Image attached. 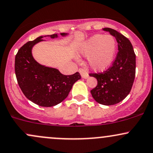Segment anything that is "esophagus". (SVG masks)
<instances>
[{
    "instance_id": "1",
    "label": "esophagus",
    "mask_w": 153,
    "mask_h": 153,
    "mask_svg": "<svg viewBox=\"0 0 153 153\" xmlns=\"http://www.w3.org/2000/svg\"><path fill=\"white\" fill-rule=\"evenodd\" d=\"M79 73H80V75H81L82 78H88V74L87 71H85V69H83V68H80L79 69Z\"/></svg>"
}]
</instances>
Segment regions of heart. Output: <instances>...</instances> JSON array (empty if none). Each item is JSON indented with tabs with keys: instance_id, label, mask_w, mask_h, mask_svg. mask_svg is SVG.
Listing matches in <instances>:
<instances>
[{
	"instance_id": "obj_1",
	"label": "heart",
	"mask_w": 153,
	"mask_h": 153,
	"mask_svg": "<svg viewBox=\"0 0 153 153\" xmlns=\"http://www.w3.org/2000/svg\"><path fill=\"white\" fill-rule=\"evenodd\" d=\"M117 50L115 39L111 35L96 34L82 45L80 54L88 57V65L96 71H103L111 65Z\"/></svg>"
}]
</instances>
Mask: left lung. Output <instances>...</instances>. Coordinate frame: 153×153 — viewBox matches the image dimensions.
<instances>
[{
    "instance_id": "1",
    "label": "left lung",
    "mask_w": 153,
    "mask_h": 153,
    "mask_svg": "<svg viewBox=\"0 0 153 153\" xmlns=\"http://www.w3.org/2000/svg\"><path fill=\"white\" fill-rule=\"evenodd\" d=\"M114 36L118 52L111 66L102 73H90L98 84L91 91L93 98L100 104L111 106L124 100L131 91L135 78L136 55L127 37L111 28H103Z\"/></svg>"
}]
</instances>
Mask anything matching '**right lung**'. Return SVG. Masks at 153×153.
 Here are the masks:
<instances>
[{
	"mask_svg": "<svg viewBox=\"0 0 153 153\" xmlns=\"http://www.w3.org/2000/svg\"><path fill=\"white\" fill-rule=\"evenodd\" d=\"M66 34L61 33L62 36ZM47 36L54 38L57 35ZM43 37L28 42L19 49L15 57V73L19 87L28 99L39 106L51 107L67 98L73 84L81 76L78 72L63 75L58 70L41 65L34 60L31 49L35 44L42 41Z\"/></svg>",
	"mask_w": 153,
	"mask_h": 153,
	"instance_id": "obj_1",
	"label": "right lung"
}]
</instances>
